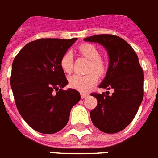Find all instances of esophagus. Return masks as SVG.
Here are the masks:
<instances>
[{
	"label": "esophagus",
	"instance_id": "1",
	"mask_svg": "<svg viewBox=\"0 0 158 158\" xmlns=\"http://www.w3.org/2000/svg\"><path fill=\"white\" fill-rule=\"evenodd\" d=\"M88 97V93H86V92H81V98L82 99H84L86 97Z\"/></svg>",
	"mask_w": 158,
	"mask_h": 158
}]
</instances>
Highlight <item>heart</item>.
<instances>
[{
  "mask_svg": "<svg viewBox=\"0 0 158 158\" xmlns=\"http://www.w3.org/2000/svg\"><path fill=\"white\" fill-rule=\"evenodd\" d=\"M79 54L89 60L85 75H74L69 78V85L71 88L85 92L97 82V76H102L106 74V65L103 59L100 57L99 49L91 44H83L78 48ZM74 56L70 51H66L61 55L59 64L61 70L65 73L70 74L72 71Z\"/></svg>",
  "mask_w": 158,
  "mask_h": 158,
  "instance_id": "obj_1",
  "label": "heart"
}]
</instances>
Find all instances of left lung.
I'll return each instance as SVG.
<instances>
[{
	"label": "left lung",
	"instance_id": "1",
	"mask_svg": "<svg viewBox=\"0 0 158 158\" xmlns=\"http://www.w3.org/2000/svg\"><path fill=\"white\" fill-rule=\"evenodd\" d=\"M97 42L108 51L110 63L100 88L110 92H92L97 107L90 112L92 123L105 133L114 134L132 122L143 97V71L139 58L127 42L114 35H96L84 39Z\"/></svg>",
	"mask_w": 158,
	"mask_h": 158
}]
</instances>
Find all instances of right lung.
<instances>
[{
  "label": "right lung",
  "instance_id": "obj_1",
  "mask_svg": "<svg viewBox=\"0 0 158 158\" xmlns=\"http://www.w3.org/2000/svg\"><path fill=\"white\" fill-rule=\"evenodd\" d=\"M39 39L27 44L14 59L10 84L26 123L43 134H54L67 124L70 110L80 100L68 83L59 61L77 40Z\"/></svg>",
  "mask_w": 158,
  "mask_h": 158
}]
</instances>
